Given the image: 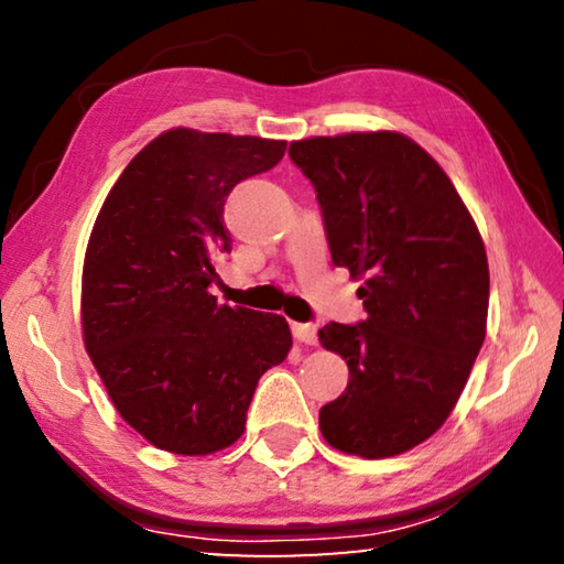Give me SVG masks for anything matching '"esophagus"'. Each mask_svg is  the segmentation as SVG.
<instances>
[{
  "label": "esophagus",
  "mask_w": 564,
  "mask_h": 564,
  "mask_svg": "<svg viewBox=\"0 0 564 564\" xmlns=\"http://www.w3.org/2000/svg\"><path fill=\"white\" fill-rule=\"evenodd\" d=\"M293 338L305 343V346H316L318 343V330L313 323H293Z\"/></svg>",
  "instance_id": "34e87169"
}]
</instances>
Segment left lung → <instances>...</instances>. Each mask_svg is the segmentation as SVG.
Segmentation results:
<instances>
[{
	"label": "left lung",
	"mask_w": 564,
	"mask_h": 564,
	"mask_svg": "<svg viewBox=\"0 0 564 564\" xmlns=\"http://www.w3.org/2000/svg\"><path fill=\"white\" fill-rule=\"evenodd\" d=\"M336 265L368 318L318 330L348 362V388L321 408L336 451L390 457L427 441L460 398L488 326L490 271L480 231L453 181L398 131L293 141Z\"/></svg>",
	"instance_id": "8db88e82"
}]
</instances>
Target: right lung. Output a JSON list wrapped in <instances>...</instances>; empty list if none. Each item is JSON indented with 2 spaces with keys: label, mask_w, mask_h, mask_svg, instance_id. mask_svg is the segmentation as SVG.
<instances>
[{
  "label": "right lung",
  "mask_w": 564,
  "mask_h": 564,
  "mask_svg": "<svg viewBox=\"0 0 564 564\" xmlns=\"http://www.w3.org/2000/svg\"><path fill=\"white\" fill-rule=\"evenodd\" d=\"M283 154L285 141L164 131L129 161L91 228L84 346L119 415L161 451L234 445L259 378L289 356L283 316L208 293L214 256L231 251L226 196Z\"/></svg>",
  "instance_id": "add662e5"
}]
</instances>
